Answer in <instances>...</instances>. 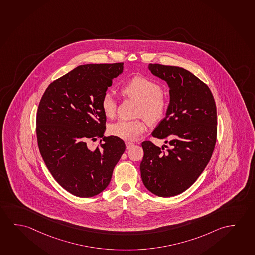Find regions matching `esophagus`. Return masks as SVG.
I'll return each instance as SVG.
<instances>
[{"mask_svg": "<svg viewBox=\"0 0 255 255\" xmlns=\"http://www.w3.org/2000/svg\"><path fill=\"white\" fill-rule=\"evenodd\" d=\"M133 146V142H129V141H128V142H126V148H127V150H129L130 148Z\"/></svg>", "mask_w": 255, "mask_h": 255, "instance_id": "obj_1", "label": "esophagus"}]
</instances>
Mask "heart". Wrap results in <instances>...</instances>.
Returning a JSON list of instances; mask_svg holds the SVG:
<instances>
[{
  "instance_id": "b5f03b06",
  "label": "heart",
  "mask_w": 255,
  "mask_h": 255,
  "mask_svg": "<svg viewBox=\"0 0 255 255\" xmlns=\"http://www.w3.org/2000/svg\"><path fill=\"white\" fill-rule=\"evenodd\" d=\"M122 96L139 101L136 116L143 117L150 124H156L166 116L167 99L162 94L160 85L153 80L143 76H134L121 88ZM101 108L107 118H113L117 104L113 94L105 92L101 98ZM147 129L145 122L137 119L133 121L121 120L110 126L109 132L125 141H135Z\"/></svg>"
}]
</instances>
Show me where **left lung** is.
<instances>
[{
    "instance_id": "1",
    "label": "left lung",
    "mask_w": 255,
    "mask_h": 255,
    "mask_svg": "<svg viewBox=\"0 0 255 255\" xmlns=\"http://www.w3.org/2000/svg\"><path fill=\"white\" fill-rule=\"evenodd\" d=\"M149 70L169 87L166 117L151 133L169 147L143 141L140 170L147 190L167 198L189 189L210 160L217 136L216 105L208 86L185 69L150 64Z\"/></svg>"
}]
</instances>
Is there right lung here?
Here are the masks:
<instances>
[{"label": "right lung", "instance_id": "1", "mask_svg": "<svg viewBox=\"0 0 255 255\" xmlns=\"http://www.w3.org/2000/svg\"><path fill=\"white\" fill-rule=\"evenodd\" d=\"M123 63L79 65L45 90L36 116L41 157L59 185L71 194L90 198L109 185L114 167L126 150L121 138L104 136L101 98ZM102 137L91 149L89 141Z\"/></svg>", "mask_w": 255, "mask_h": 255}]
</instances>
